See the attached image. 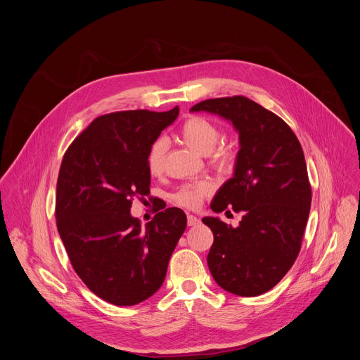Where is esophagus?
<instances>
[{
	"label": "esophagus",
	"instance_id": "obj_1",
	"mask_svg": "<svg viewBox=\"0 0 360 360\" xmlns=\"http://www.w3.org/2000/svg\"><path fill=\"white\" fill-rule=\"evenodd\" d=\"M199 218H196V217H193V215H188V226H196V225H199Z\"/></svg>",
	"mask_w": 360,
	"mask_h": 360
}]
</instances>
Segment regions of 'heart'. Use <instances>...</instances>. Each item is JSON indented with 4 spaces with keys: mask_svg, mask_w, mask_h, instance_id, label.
<instances>
[{
    "mask_svg": "<svg viewBox=\"0 0 360 360\" xmlns=\"http://www.w3.org/2000/svg\"><path fill=\"white\" fill-rule=\"evenodd\" d=\"M179 136L193 152L199 155H210L212 150L215 149L218 142L222 138V132L219 127L208 118L203 117H191L188 118L179 129ZM164 155H165V142L158 139L153 142L148 150L146 167L150 175H158L164 167ZM235 162V155L231 148L221 146L212 153V164L219 171L232 169ZM210 193V185L205 182L188 184L181 186L174 199L178 205L184 208L195 210L198 208L202 199Z\"/></svg>",
    "mask_w": 360,
    "mask_h": 360,
    "instance_id": "obj_1",
    "label": "heart"
}]
</instances>
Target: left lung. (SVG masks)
<instances>
[{
  "instance_id": "obj_1",
  "label": "left lung",
  "mask_w": 360,
  "mask_h": 360,
  "mask_svg": "<svg viewBox=\"0 0 360 360\" xmlns=\"http://www.w3.org/2000/svg\"><path fill=\"white\" fill-rule=\"evenodd\" d=\"M191 111L231 121L240 145L233 176L211 202L214 212H242L239 226L202 218L214 233L210 271L233 295H262L295 264L309 218L312 189L302 146L282 118L246 96L207 99Z\"/></svg>"
}]
</instances>
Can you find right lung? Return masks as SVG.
Returning a JSON list of instances; mask_svg holds the SVG:
<instances>
[{"instance_id":"add662e5","label":"right lung","mask_w":360,"mask_h":360,"mask_svg":"<svg viewBox=\"0 0 360 360\" xmlns=\"http://www.w3.org/2000/svg\"><path fill=\"white\" fill-rule=\"evenodd\" d=\"M178 114L175 107L101 115L72 141L61 162L58 233L81 281L117 306L136 304L161 288L186 228L179 208L158 212L145 228L129 212L134 198L149 195L148 150Z\"/></svg>"}]
</instances>
